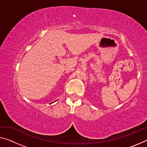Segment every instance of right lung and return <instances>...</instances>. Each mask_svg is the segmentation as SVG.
<instances>
[{"label":"right lung","instance_id":"1","mask_svg":"<svg viewBox=\"0 0 147 147\" xmlns=\"http://www.w3.org/2000/svg\"><path fill=\"white\" fill-rule=\"evenodd\" d=\"M54 102H55V101H54ZM52 103H53V102H52ZM52 103H51V104H52Z\"/></svg>","mask_w":147,"mask_h":147}]
</instances>
